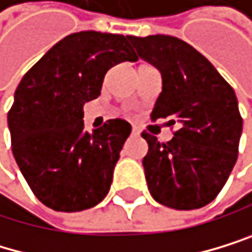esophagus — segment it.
Listing matches in <instances>:
<instances>
[{"label": "esophagus", "mask_w": 252, "mask_h": 252, "mask_svg": "<svg viewBox=\"0 0 252 252\" xmlns=\"http://www.w3.org/2000/svg\"><path fill=\"white\" fill-rule=\"evenodd\" d=\"M131 134H133V136H139V134H141L139 128H136V127H133V128H131Z\"/></svg>", "instance_id": "obj_1"}]
</instances>
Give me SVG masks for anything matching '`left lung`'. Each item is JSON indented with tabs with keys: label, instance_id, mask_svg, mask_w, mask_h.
Wrapping results in <instances>:
<instances>
[{
	"label": "left lung",
	"instance_id": "1",
	"mask_svg": "<svg viewBox=\"0 0 252 252\" xmlns=\"http://www.w3.org/2000/svg\"><path fill=\"white\" fill-rule=\"evenodd\" d=\"M128 40L162 77L152 119L180 124L169 142L142 133L149 144L142 159L149 190L172 209L203 208L220 193L237 161L243 119L235 93L204 55L177 37Z\"/></svg>",
	"mask_w": 252,
	"mask_h": 252
}]
</instances>
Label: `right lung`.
Returning <instances> with one entry per match:
<instances>
[{
	"label": "right lung",
	"mask_w": 252,
	"mask_h": 252,
	"mask_svg": "<svg viewBox=\"0 0 252 252\" xmlns=\"http://www.w3.org/2000/svg\"><path fill=\"white\" fill-rule=\"evenodd\" d=\"M136 60L128 37L83 31L54 44L24 74L7 124L15 161L44 206L77 212L107 197L131 125L110 119L88 133L83 105L99 97L110 68Z\"/></svg>",
	"instance_id": "obj_1"
}]
</instances>
